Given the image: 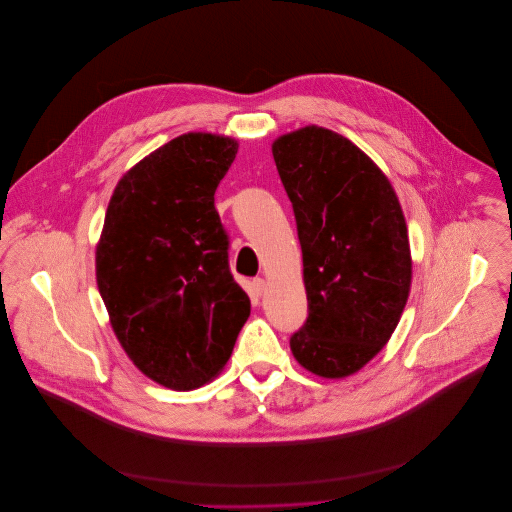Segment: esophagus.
I'll return each instance as SVG.
<instances>
[{"instance_id":"1","label":"esophagus","mask_w":512,"mask_h":512,"mask_svg":"<svg viewBox=\"0 0 512 512\" xmlns=\"http://www.w3.org/2000/svg\"><path fill=\"white\" fill-rule=\"evenodd\" d=\"M252 290L256 295H264L266 290H268V284H266V280H262V278H256L254 282H252Z\"/></svg>"}]
</instances>
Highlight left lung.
I'll return each mask as SVG.
<instances>
[{"instance_id":"obj_1","label":"left lung","mask_w":512,"mask_h":512,"mask_svg":"<svg viewBox=\"0 0 512 512\" xmlns=\"http://www.w3.org/2000/svg\"><path fill=\"white\" fill-rule=\"evenodd\" d=\"M272 153L292 201L309 309L290 337L293 357L343 378L382 351L408 301L406 220L386 175L347 138L307 126Z\"/></svg>"}]
</instances>
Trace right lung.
Wrapping results in <instances>:
<instances>
[{
	"instance_id": "add662e5",
	"label": "right lung",
	"mask_w": 512,
	"mask_h": 512,
	"mask_svg": "<svg viewBox=\"0 0 512 512\" xmlns=\"http://www.w3.org/2000/svg\"><path fill=\"white\" fill-rule=\"evenodd\" d=\"M236 151L232 138L199 132L149 153L116 185L96 248V282L120 345L173 390L213 380L250 315L215 209Z\"/></svg>"
}]
</instances>
